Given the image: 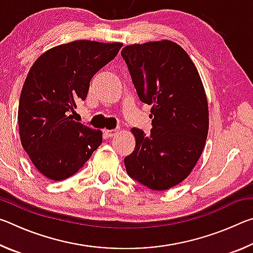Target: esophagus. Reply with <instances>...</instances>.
I'll use <instances>...</instances> for the list:
<instances>
[{"label":"esophagus","mask_w":253,"mask_h":253,"mask_svg":"<svg viewBox=\"0 0 253 253\" xmlns=\"http://www.w3.org/2000/svg\"><path fill=\"white\" fill-rule=\"evenodd\" d=\"M104 132H105L107 137H110V138H111V137H114L115 135L117 134L118 130L117 129H110V130L109 129H106V130H104Z\"/></svg>","instance_id":"1"}]
</instances>
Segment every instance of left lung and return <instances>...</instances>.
<instances>
[{
  "label": "left lung",
  "instance_id": "obj_1",
  "mask_svg": "<svg viewBox=\"0 0 253 253\" xmlns=\"http://www.w3.org/2000/svg\"><path fill=\"white\" fill-rule=\"evenodd\" d=\"M122 57L139 99L151 105L152 129L132 128L136 146L125 157L128 175L151 190L184 181L203 152L209 107L202 80L188 54L173 41L127 45Z\"/></svg>",
  "mask_w": 253,
  "mask_h": 253
}]
</instances>
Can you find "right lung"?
<instances>
[{
    "instance_id": "right-lung-1",
    "label": "right lung",
    "mask_w": 253,
    "mask_h": 253,
    "mask_svg": "<svg viewBox=\"0 0 253 253\" xmlns=\"http://www.w3.org/2000/svg\"><path fill=\"white\" fill-rule=\"evenodd\" d=\"M122 43L78 40L41 54L30 69L19 102L21 144L33 165L52 181L78 172L102 142V132L72 121L97 71Z\"/></svg>"
}]
</instances>
